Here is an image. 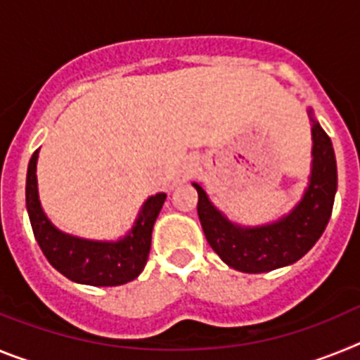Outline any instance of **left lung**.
<instances>
[{"instance_id":"1","label":"left lung","mask_w":360,"mask_h":360,"mask_svg":"<svg viewBox=\"0 0 360 360\" xmlns=\"http://www.w3.org/2000/svg\"><path fill=\"white\" fill-rule=\"evenodd\" d=\"M311 122V167L308 186L290 212L263 225L229 219L198 182V218L203 234L221 262L232 269L259 274L295 263L316 245L332 216L337 193V162L330 136L307 110Z\"/></svg>"}]
</instances>
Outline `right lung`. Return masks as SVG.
Segmentation results:
<instances>
[{
  "mask_svg": "<svg viewBox=\"0 0 360 360\" xmlns=\"http://www.w3.org/2000/svg\"><path fill=\"white\" fill-rule=\"evenodd\" d=\"M37 158L32 155L27 171V212L32 231L44 257L63 276L81 285L117 287L139 278L151 249L153 225L157 221L167 195L157 193L142 203L131 229L119 240H88L63 232L50 221L39 202Z\"/></svg>",
  "mask_w": 360,
  "mask_h": 360,
  "instance_id": "1",
  "label": "right lung"
}]
</instances>
